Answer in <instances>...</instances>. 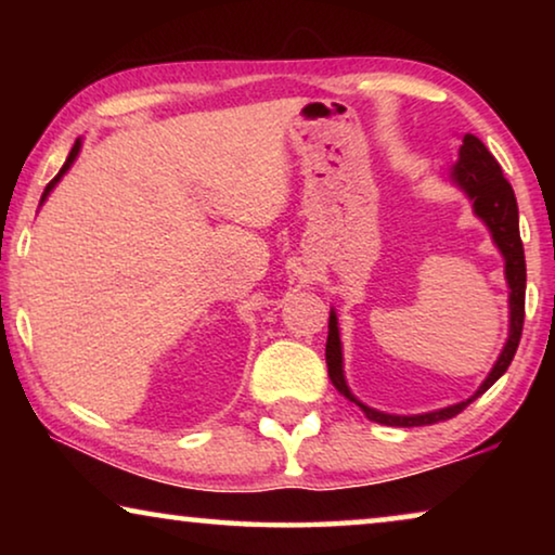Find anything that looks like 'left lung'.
I'll list each match as a JSON object with an SVG mask.
<instances>
[{
    "mask_svg": "<svg viewBox=\"0 0 555 555\" xmlns=\"http://www.w3.org/2000/svg\"><path fill=\"white\" fill-rule=\"evenodd\" d=\"M452 179L465 189L469 199H473L475 215L482 219L485 224L490 227L492 240L500 247V253L505 257V278L507 285H511V336H507V344L500 353L495 366H492L490 376L485 378L480 389L473 399L480 397L490 389L492 384L498 382L500 376L505 374L507 366H511L515 351H518L520 336H522V318H526V253H522L520 242V227H518V202H515L511 181L503 177V169L495 162V156L490 154L488 146L477 139V135L467 133L462 139L460 146V162L454 166ZM325 363H328V376L336 389L344 393L346 399H353V393L348 391L346 378H344V366H340V338H338V321L336 313L328 318V344H325ZM460 401V404L439 409V412L429 414H416V416H393V414H382L376 409L363 406L361 401H356L371 422L386 424V427H424V424H435L442 420H452L457 416L462 409H465L469 401Z\"/></svg>",
    "mask_w": 555,
    "mask_h": 555,
    "instance_id": "obj_1",
    "label": "left lung"
}]
</instances>
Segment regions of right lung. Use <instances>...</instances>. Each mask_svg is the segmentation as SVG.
Masks as SVG:
<instances>
[{"instance_id":"add662e5","label":"right lung","mask_w":555,"mask_h":555,"mask_svg":"<svg viewBox=\"0 0 555 555\" xmlns=\"http://www.w3.org/2000/svg\"><path fill=\"white\" fill-rule=\"evenodd\" d=\"M78 151H80V139H78V141H75V146H73V149H70V156H67V162H65V164H63V169H60V173H57V177H55V179H52V181H50V184H48V186H44V194H42V202H44V199H48V194H50V192H52V186H55V184H57V181H60V177H63V173H65V171H67V169H70V164H73V162H75V156H78Z\"/></svg>"}]
</instances>
